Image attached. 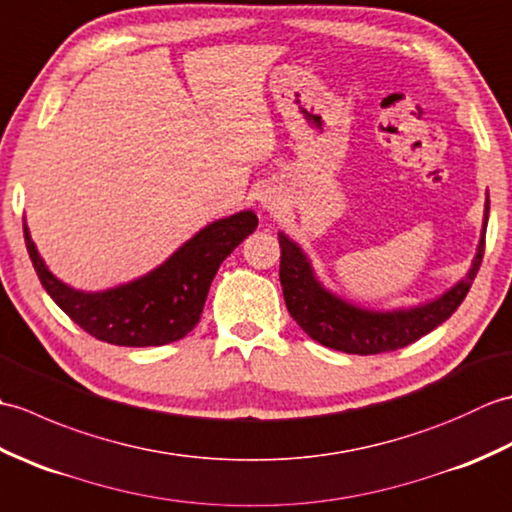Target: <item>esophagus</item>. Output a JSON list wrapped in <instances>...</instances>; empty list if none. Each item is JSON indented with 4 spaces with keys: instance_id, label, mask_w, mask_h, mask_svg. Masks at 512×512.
Wrapping results in <instances>:
<instances>
[{
    "instance_id": "1",
    "label": "esophagus",
    "mask_w": 512,
    "mask_h": 512,
    "mask_svg": "<svg viewBox=\"0 0 512 512\" xmlns=\"http://www.w3.org/2000/svg\"><path fill=\"white\" fill-rule=\"evenodd\" d=\"M259 206H262L264 211H275L277 206H279V200H277V195H273V193H262L259 195Z\"/></svg>"
}]
</instances>
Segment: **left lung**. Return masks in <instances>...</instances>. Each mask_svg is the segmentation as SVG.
Instances as JSON below:
<instances>
[{"label": "left lung", "instance_id": "1", "mask_svg": "<svg viewBox=\"0 0 512 512\" xmlns=\"http://www.w3.org/2000/svg\"><path fill=\"white\" fill-rule=\"evenodd\" d=\"M488 193L484 204V222L473 264L464 279L449 288L444 295L398 310H369L341 299L325 288L314 275L310 257L303 248L279 231V281L290 317L310 339L345 354H380L394 352L418 341L420 336L436 330L447 321L471 290L473 279L484 257V237L488 224Z\"/></svg>", "mask_w": 512, "mask_h": 512}]
</instances>
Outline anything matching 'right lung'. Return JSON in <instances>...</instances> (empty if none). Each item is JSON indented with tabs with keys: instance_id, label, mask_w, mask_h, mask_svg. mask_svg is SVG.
<instances>
[{
	"instance_id": "1",
	"label": "right lung",
	"mask_w": 512,
	"mask_h": 512,
	"mask_svg": "<svg viewBox=\"0 0 512 512\" xmlns=\"http://www.w3.org/2000/svg\"><path fill=\"white\" fill-rule=\"evenodd\" d=\"M255 228L253 211L222 217L200 228L147 275L99 292L76 290L54 277L26 222L24 239L41 286L76 325L105 343L151 347L180 341L198 325L217 268Z\"/></svg>"
}]
</instances>
